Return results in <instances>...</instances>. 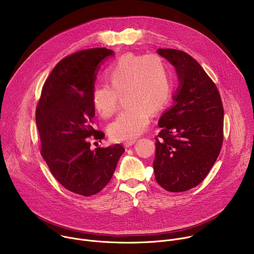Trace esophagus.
<instances>
[{
	"label": "esophagus",
	"mask_w": 254,
	"mask_h": 254,
	"mask_svg": "<svg viewBox=\"0 0 254 254\" xmlns=\"http://www.w3.org/2000/svg\"><path fill=\"white\" fill-rule=\"evenodd\" d=\"M135 142V140L134 139H131V140H127V141H125L124 142V146L126 147V148H129V147H131L132 144Z\"/></svg>",
	"instance_id": "esophagus-1"
}]
</instances>
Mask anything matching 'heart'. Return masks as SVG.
I'll return each mask as SVG.
<instances>
[{
    "label": "heart",
    "mask_w": 254,
    "mask_h": 254,
    "mask_svg": "<svg viewBox=\"0 0 254 254\" xmlns=\"http://www.w3.org/2000/svg\"><path fill=\"white\" fill-rule=\"evenodd\" d=\"M106 84L91 91V103L102 118L112 117L118 95L127 107L108 127L115 140L134 139L150 125L151 112L159 113L172 94V85L163 60L156 55L126 54L105 72Z\"/></svg>",
    "instance_id": "1"
}]
</instances>
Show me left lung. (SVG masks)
I'll list each match as a JSON object with an SVG mask.
<instances>
[{
  "label": "left lung",
  "instance_id": "8db88e82",
  "mask_svg": "<svg viewBox=\"0 0 254 254\" xmlns=\"http://www.w3.org/2000/svg\"><path fill=\"white\" fill-rule=\"evenodd\" d=\"M176 69L173 106L159 121L153 163L158 184L169 192L190 190L206 178L223 142L224 110L216 84L189 54L158 49Z\"/></svg>",
  "mask_w": 254,
  "mask_h": 254
}]
</instances>
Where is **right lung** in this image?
Returning a JSON list of instances; mask_svg holds the SVG:
<instances>
[{"label":"right lung","instance_id":"add662e5","mask_svg":"<svg viewBox=\"0 0 254 254\" xmlns=\"http://www.w3.org/2000/svg\"><path fill=\"white\" fill-rule=\"evenodd\" d=\"M112 55L113 50L92 48L63 58L46 79L36 108L43 159L65 189L85 197L107 185L125 152L120 143L90 149L91 139L104 137L94 127L91 91L99 63Z\"/></svg>","mask_w":254,"mask_h":254}]
</instances>
